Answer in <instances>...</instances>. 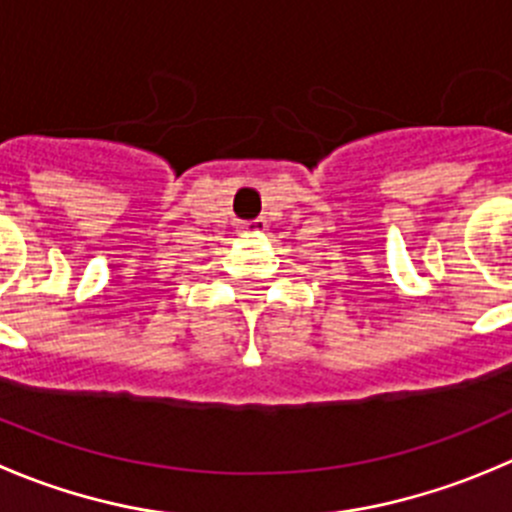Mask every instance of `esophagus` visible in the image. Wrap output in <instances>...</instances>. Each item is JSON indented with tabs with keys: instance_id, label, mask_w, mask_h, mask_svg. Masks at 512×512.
<instances>
[{
	"instance_id": "34e87169",
	"label": "esophagus",
	"mask_w": 512,
	"mask_h": 512,
	"mask_svg": "<svg viewBox=\"0 0 512 512\" xmlns=\"http://www.w3.org/2000/svg\"><path fill=\"white\" fill-rule=\"evenodd\" d=\"M241 228H243V231H246V233H253V236H259V233L266 231V221H264V218H256V221L243 223Z\"/></svg>"
}]
</instances>
